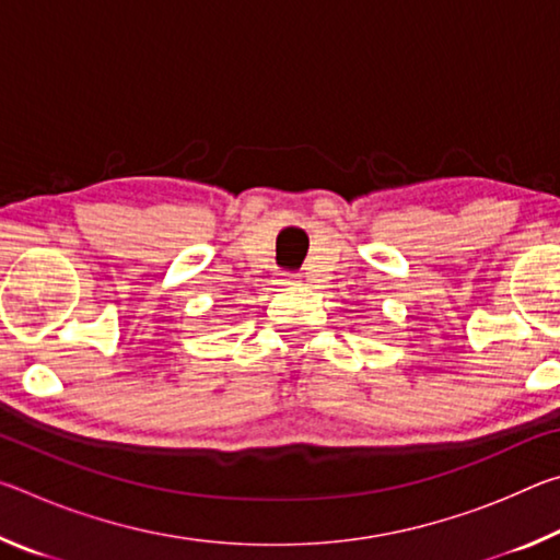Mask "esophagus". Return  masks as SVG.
<instances>
[{
    "label": "esophagus",
    "mask_w": 560,
    "mask_h": 560,
    "mask_svg": "<svg viewBox=\"0 0 560 560\" xmlns=\"http://www.w3.org/2000/svg\"><path fill=\"white\" fill-rule=\"evenodd\" d=\"M273 283H277V287H293V283H296V277H291V273H281Z\"/></svg>",
    "instance_id": "esophagus-1"
}]
</instances>
